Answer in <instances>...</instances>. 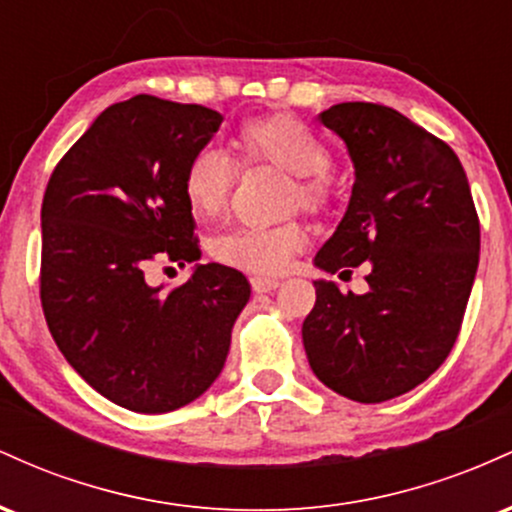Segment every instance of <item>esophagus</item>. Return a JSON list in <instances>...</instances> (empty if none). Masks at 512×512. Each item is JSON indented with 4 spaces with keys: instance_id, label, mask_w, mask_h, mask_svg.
Instances as JSON below:
<instances>
[{
    "instance_id": "34e87169",
    "label": "esophagus",
    "mask_w": 512,
    "mask_h": 512,
    "mask_svg": "<svg viewBox=\"0 0 512 512\" xmlns=\"http://www.w3.org/2000/svg\"><path fill=\"white\" fill-rule=\"evenodd\" d=\"M279 286V279H269V276H252V289L255 293H269Z\"/></svg>"
}]
</instances>
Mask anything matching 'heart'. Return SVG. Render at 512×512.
I'll return each instance as SVG.
<instances>
[{
	"instance_id": "heart-1",
	"label": "heart",
	"mask_w": 512,
	"mask_h": 512,
	"mask_svg": "<svg viewBox=\"0 0 512 512\" xmlns=\"http://www.w3.org/2000/svg\"><path fill=\"white\" fill-rule=\"evenodd\" d=\"M248 163L272 166L296 175L293 197L305 209H320L327 202L330 149L301 120L291 115H267L245 122L233 139ZM238 168L231 156L207 146L187 161L182 173V195L197 216H216L226 207L236 185ZM308 243L301 223L284 226H238L216 233L209 240V255L228 267L250 274H281L293 255Z\"/></svg>"
}]
</instances>
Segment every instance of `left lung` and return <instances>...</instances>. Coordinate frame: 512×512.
I'll list each match as a JSON object with an SVG mask.
<instances>
[{
  "label": "left lung",
  "mask_w": 512,
  "mask_h": 512,
  "mask_svg": "<svg viewBox=\"0 0 512 512\" xmlns=\"http://www.w3.org/2000/svg\"><path fill=\"white\" fill-rule=\"evenodd\" d=\"M317 120L346 144L356 180L315 267L370 269L366 293L313 281L303 346L337 395L387 402L424 383L455 346L479 267L477 209L455 151L397 110L339 103Z\"/></svg>",
  "instance_id": "left-lung-1"
}]
</instances>
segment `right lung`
<instances>
[{
  "label": "right lung",
  "mask_w": 512,
  "mask_h": 512,
  "mask_svg": "<svg viewBox=\"0 0 512 512\" xmlns=\"http://www.w3.org/2000/svg\"><path fill=\"white\" fill-rule=\"evenodd\" d=\"M223 122L204 105L134 96L105 108L43 197L40 301L62 356L98 395L139 414L195 402L219 378L250 301L238 269L202 257L182 195L187 161ZM196 262L163 292L151 261Z\"/></svg>",
  "instance_id": "obj_1"
}]
</instances>
